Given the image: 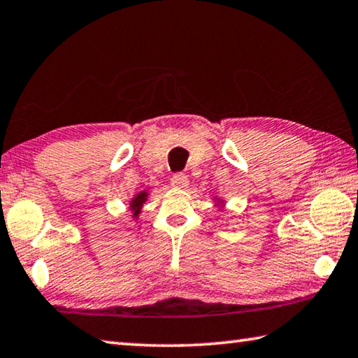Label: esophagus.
<instances>
[{
    "instance_id": "1",
    "label": "esophagus",
    "mask_w": 358,
    "mask_h": 358,
    "mask_svg": "<svg viewBox=\"0 0 358 358\" xmlns=\"http://www.w3.org/2000/svg\"><path fill=\"white\" fill-rule=\"evenodd\" d=\"M171 185L174 188H187L188 185V178L185 176V174H174V176L171 178Z\"/></svg>"
}]
</instances>
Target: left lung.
I'll use <instances>...</instances> for the list:
<instances>
[{
  "label": "left lung",
  "instance_id": "left-lung-1",
  "mask_svg": "<svg viewBox=\"0 0 358 358\" xmlns=\"http://www.w3.org/2000/svg\"><path fill=\"white\" fill-rule=\"evenodd\" d=\"M218 202H221V201H218Z\"/></svg>",
  "mask_w": 358,
  "mask_h": 358
}]
</instances>
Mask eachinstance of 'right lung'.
Instances as JSON below:
<instances>
[{"instance_id":"right-lung-1","label":"right lung","mask_w":358,"mask_h":358,"mask_svg":"<svg viewBox=\"0 0 358 358\" xmlns=\"http://www.w3.org/2000/svg\"><path fill=\"white\" fill-rule=\"evenodd\" d=\"M146 199H148V192H146V190L137 193L136 196H134V198L131 199L129 208L132 210V217H134V218H137V217H138L140 212H141V207H143V204L146 202Z\"/></svg>"}]
</instances>
